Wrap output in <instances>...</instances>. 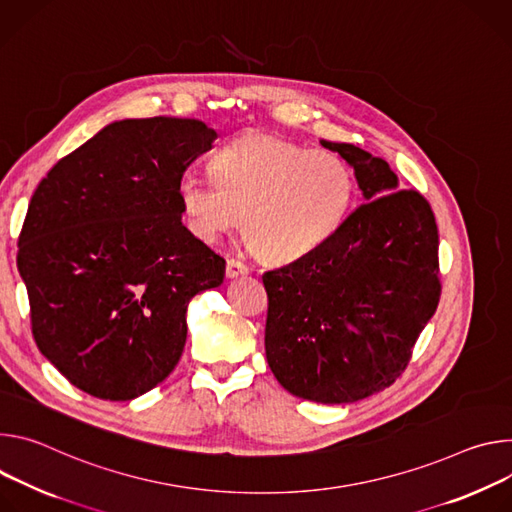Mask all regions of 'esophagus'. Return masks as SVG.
Wrapping results in <instances>:
<instances>
[{
    "label": "esophagus",
    "instance_id": "obj_1",
    "mask_svg": "<svg viewBox=\"0 0 512 512\" xmlns=\"http://www.w3.org/2000/svg\"><path fill=\"white\" fill-rule=\"evenodd\" d=\"M250 272V266L238 258H230L225 264V276L227 278H238V276H246Z\"/></svg>",
    "mask_w": 512,
    "mask_h": 512
}]
</instances>
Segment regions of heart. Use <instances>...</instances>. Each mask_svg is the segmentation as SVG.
<instances>
[{
  "label": "heart",
  "mask_w": 512,
  "mask_h": 512,
  "mask_svg": "<svg viewBox=\"0 0 512 512\" xmlns=\"http://www.w3.org/2000/svg\"><path fill=\"white\" fill-rule=\"evenodd\" d=\"M211 175L179 179L189 230L211 242L246 219L248 246L272 264L297 262L325 246L346 223L358 193L344 158L262 134L215 152Z\"/></svg>",
  "instance_id": "heart-1"
}]
</instances>
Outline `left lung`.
<instances>
[{"label": "left lung", "instance_id": "left-lung-1", "mask_svg": "<svg viewBox=\"0 0 512 512\" xmlns=\"http://www.w3.org/2000/svg\"><path fill=\"white\" fill-rule=\"evenodd\" d=\"M321 144L354 168L366 203L317 252L262 274L264 346L291 394L342 405L407 368L441 295L439 236L427 199L401 189L386 160L354 144Z\"/></svg>", "mask_w": 512, "mask_h": 512}]
</instances>
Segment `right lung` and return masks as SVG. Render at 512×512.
I'll return each mask as SVG.
<instances>
[{"instance_id":"1","label":"right lung","mask_w":512,"mask_h":512,"mask_svg":"<svg viewBox=\"0 0 512 512\" xmlns=\"http://www.w3.org/2000/svg\"><path fill=\"white\" fill-rule=\"evenodd\" d=\"M217 138L199 120L111 122L32 195L18 270L42 356L103 401H132L181 360L189 301L225 260L183 225L177 185Z\"/></svg>"}]
</instances>
